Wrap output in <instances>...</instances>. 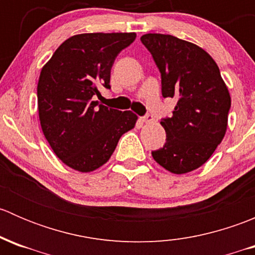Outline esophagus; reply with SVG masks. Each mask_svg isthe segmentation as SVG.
<instances>
[{"label": "esophagus", "mask_w": 255, "mask_h": 255, "mask_svg": "<svg viewBox=\"0 0 255 255\" xmlns=\"http://www.w3.org/2000/svg\"><path fill=\"white\" fill-rule=\"evenodd\" d=\"M142 121L145 123H150V122H153L154 118L151 115H146V116H144V117H142Z\"/></svg>", "instance_id": "34e87169"}]
</instances>
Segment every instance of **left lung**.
Segmentation results:
<instances>
[{
    "instance_id": "1",
    "label": "left lung",
    "mask_w": 255,
    "mask_h": 255,
    "mask_svg": "<svg viewBox=\"0 0 255 255\" xmlns=\"http://www.w3.org/2000/svg\"><path fill=\"white\" fill-rule=\"evenodd\" d=\"M161 74L163 97H175L171 117L160 125L166 132L154 160L174 174H186L210 159L227 130L231 96L216 61L199 45L170 34L140 37Z\"/></svg>"
}]
</instances>
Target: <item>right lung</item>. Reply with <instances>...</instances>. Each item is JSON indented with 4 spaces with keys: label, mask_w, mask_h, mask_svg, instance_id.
I'll return each mask as SVG.
<instances>
[{
    "label": "right lung",
    "mask_w": 255,
    "mask_h": 255,
    "mask_svg": "<svg viewBox=\"0 0 255 255\" xmlns=\"http://www.w3.org/2000/svg\"><path fill=\"white\" fill-rule=\"evenodd\" d=\"M135 33H84L66 39L40 71L37 87L42 130L65 165L90 173L111 158L137 116L100 105L101 87L111 89L115 59Z\"/></svg>",
    "instance_id": "1"
}]
</instances>
